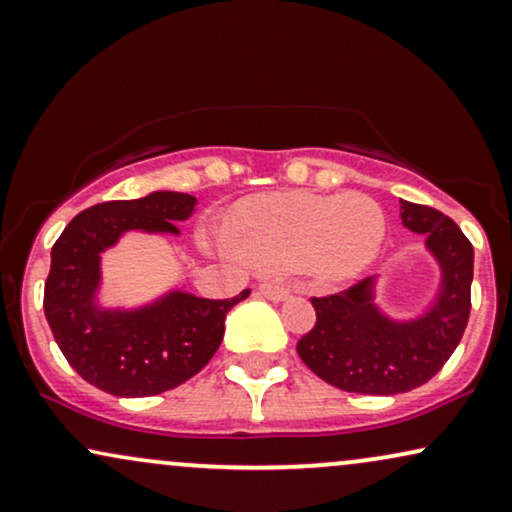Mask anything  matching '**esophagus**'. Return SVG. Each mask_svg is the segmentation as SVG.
I'll use <instances>...</instances> for the list:
<instances>
[{"label":"esophagus","instance_id":"obj_1","mask_svg":"<svg viewBox=\"0 0 512 512\" xmlns=\"http://www.w3.org/2000/svg\"><path fill=\"white\" fill-rule=\"evenodd\" d=\"M258 289H261V294L270 301H285L289 296V287L282 285V282H273V280L261 282V287Z\"/></svg>","mask_w":512,"mask_h":512}]
</instances>
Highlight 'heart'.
I'll return each instance as SVG.
<instances>
[{
    "instance_id": "heart-1",
    "label": "heart",
    "mask_w": 512,
    "mask_h": 512,
    "mask_svg": "<svg viewBox=\"0 0 512 512\" xmlns=\"http://www.w3.org/2000/svg\"><path fill=\"white\" fill-rule=\"evenodd\" d=\"M237 234L216 227L213 237L230 256L266 270L301 268L325 285L363 275L387 237L382 206L368 194L282 192L246 201Z\"/></svg>"
}]
</instances>
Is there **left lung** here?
<instances>
[{"label":"left lung","mask_w":512,"mask_h":512,"mask_svg":"<svg viewBox=\"0 0 512 512\" xmlns=\"http://www.w3.org/2000/svg\"><path fill=\"white\" fill-rule=\"evenodd\" d=\"M401 220L441 268V287L430 311L399 323L375 306V277L344 292L313 296L315 325L296 344L301 361L320 380L353 394H406L430 382L463 339L470 318V239L437 208L401 201Z\"/></svg>","instance_id":"obj_1"}]
</instances>
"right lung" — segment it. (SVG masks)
<instances>
[{"label": "right lung", "instance_id": "add662e5", "mask_svg": "<svg viewBox=\"0 0 512 512\" xmlns=\"http://www.w3.org/2000/svg\"><path fill=\"white\" fill-rule=\"evenodd\" d=\"M197 199L182 192H151L132 201H106L75 216L52 246L44 282V315L71 368L113 396H156L194 377L218 351L225 315L249 296L201 299L170 292L135 311L97 306L102 251L128 230L173 232L194 213Z\"/></svg>", "mask_w": 512, "mask_h": 512}]
</instances>
